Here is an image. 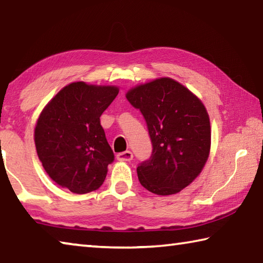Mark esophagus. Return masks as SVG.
Instances as JSON below:
<instances>
[{"mask_svg":"<svg viewBox=\"0 0 263 263\" xmlns=\"http://www.w3.org/2000/svg\"><path fill=\"white\" fill-rule=\"evenodd\" d=\"M132 158H133V154H132L131 151H125V152H122V153L117 154L118 161L127 162V161H131Z\"/></svg>","mask_w":263,"mask_h":263,"instance_id":"34e87169","label":"esophagus"}]
</instances>
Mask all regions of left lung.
I'll use <instances>...</instances> for the list:
<instances>
[{
  "label": "left lung",
  "mask_w": 263,
  "mask_h": 263,
  "mask_svg": "<svg viewBox=\"0 0 263 263\" xmlns=\"http://www.w3.org/2000/svg\"><path fill=\"white\" fill-rule=\"evenodd\" d=\"M126 99L144 116L153 147L151 158L138 164L139 182L155 195L180 193L199 175L210 153L205 106L169 78L132 88Z\"/></svg>",
  "instance_id": "1"
}]
</instances>
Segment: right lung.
<instances>
[{"instance_id":"1","label":"right lung","mask_w":263,"mask_h":263,"mask_svg":"<svg viewBox=\"0 0 263 263\" xmlns=\"http://www.w3.org/2000/svg\"><path fill=\"white\" fill-rule=\"evenodd\" d=\"M118 91L114 86L73 82L42 111L34 128L35 149L48 176L62 188L87 194L103 184L115 155L100 117Z\"/></svg>"}]
</instances>
